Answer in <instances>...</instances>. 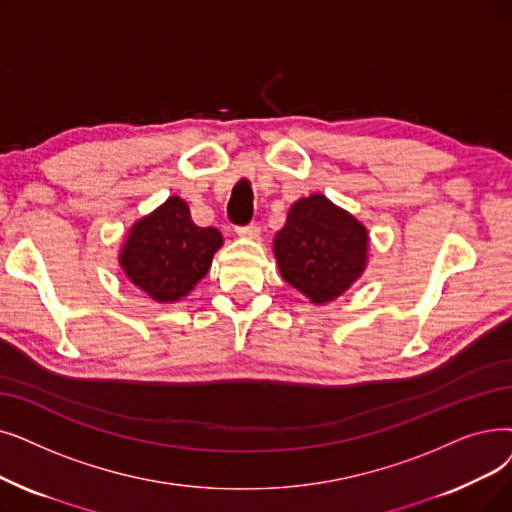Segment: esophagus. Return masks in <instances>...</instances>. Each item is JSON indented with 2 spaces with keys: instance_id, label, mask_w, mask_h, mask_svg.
<instances>
[{
  "instance_id": "1",
  "label": "esophagus",
  "mask_w": 512,
  "mask_h": 512,
  "mask_svg": "<svg viewBox=\"0 0 512 512\" xmlns=\"http://www.w3.org/2000/svg\"><path fill=\"white\" fill-rule=\"evenodd\" d=\"M236 232H238V236H244V238H257L261 228H259V224H249V226H238Z\"/></svg>"
}]
</instances>
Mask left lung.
<instances>
[{"instance_id": "left-lung-1", "label": "left lung", "mask_w": 512, "mask_h": 512, "mask_svg": "<svg viewBox=\"0 0 512 512\" xmlns=\"http://www.w3.org/2000/svg\"><path fill=\"white\" fill-rule=\"evenodd\" d=\"M366 251V228L322 194L297 201L274 238L282 278L311 303L345 293L364 272Z\"/></svg>"}]
</instances>
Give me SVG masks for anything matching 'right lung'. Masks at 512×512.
<instances>
[{
    "label": "right lung",
    "instance_id": "obj_1",
    "mask_svg": "<svg viewBox=\"0 0 512 512\" xmlns=\"http://www.w3.org/2000/svg\"><path fill=\"white\" fill-rule=\"evenodd\" d=\"M221 242L219 230L196 226L188 205L171 196L131 228L121 265L127 278L152 299L177 301L209 272Z\"/></svg>",
    "mask_w": 512,
    "mask_h": 512
}]
</instances>
